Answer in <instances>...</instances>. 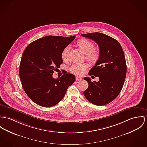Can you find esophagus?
Segmentation results:
<instances>
[{"label":"esophagus","mask_w":147,"mask_h":147,"mask_svg":"<svg viewBox=\"0 0 147 147\" xmlns=\"http://www.w3.org/2000/svg\"><path fill=\"white\" fill-rule=\"evenodd\" d=\"M76 80H81L82 78H80V77H76Z\"/></svg>","instance_id":"1"}]
</instances>
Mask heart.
I'll return each instance as SVG.
<instances>
[{
  "mask_svg": "<svg viewBox=\"0 0 147 147\" xmlns=\"http://www.w3.org/2000/svg\"><path fill=\"white\" fill-rule=\"evenodd\" d=\"M77 45L82 50V51L86 54V59L89 62L94 63L99 58V53L95 50V46L90 41L86 39L79 40L77 42ZM70 46H66L61 53V57L64 60H67L69 57L70 51ZM88 65L86 63L83 64H74L69 67V70L73 74L80 76L87 70Z\"/></svg>",
  "mask_w": 147,
  "mask_h": 147,
  "instance_id": "b5f03b06",
  "label": "heart"
}]
</instances>
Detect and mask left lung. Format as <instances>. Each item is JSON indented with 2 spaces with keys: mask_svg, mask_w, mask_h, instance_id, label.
<instances>
[{
  "mask_svg": "<svg viewBox=\"0 0 147 147\" xmlns=\"http://www.w3.org/2000/svg\"><path fill=\"white\" fill-rule=\"evenodd\" d=\"M82 36L94 41L100 48L99 58L88 73L100 80L92 82L85 77L89 84L83 94L90 103L103 106L114 100L123 88L127 70L124 53L120 43L108 35L94 32Z\"/></svg>",
  "mask_w": 147,
  "mask_h": 147,
  "instance_id": "8db88e82",
  "label": "left lung"
}]
</instances>
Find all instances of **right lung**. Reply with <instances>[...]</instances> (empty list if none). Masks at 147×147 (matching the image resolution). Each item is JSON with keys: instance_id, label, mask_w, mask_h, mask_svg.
<instances>
[{"instance_id": "add662e5", "label": "right lung", "mask_w": 147, "mask_h": 147, "mask_svg": "<svg viewBox=\"0 0 147 147\" xmlns=\"http://www.w3.org/2000/svg\"><path fill=\"white\" fill-rule=\"evenodd\" d=\"M76 38L47 36L30 44L24 50L19 73L23 88L36 104L50 107L64 97L68 87L76 81L75 76L64 73L55 79L54 71L63 63L61 53Z\"/></svg>"}]
</instances>
